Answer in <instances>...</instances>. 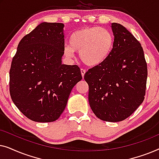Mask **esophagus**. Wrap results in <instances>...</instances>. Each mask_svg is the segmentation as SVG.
Wrapping results in <instances>:
<instances>
[{"label":"esophagus","mask_w":159,"mask_h":159,"mask_svg":"<svg viewBox=\"0 0 159 159\" xmlns=\"http://www.w3.org/2000/svg\"><path fill=\"white\" fill-rule=\"evenodd\" d=\"M81 74H82V77H84V75H85V72H86V70L85 69H81Z\"/></svg>","instance_id":"esophagus-1"}]
</instances>
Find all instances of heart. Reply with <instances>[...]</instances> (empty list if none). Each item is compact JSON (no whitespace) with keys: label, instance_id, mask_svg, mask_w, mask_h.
I'll return each instance as SVG.
<instances>
[{"label":"heart","instance_id":"1","mask_svg":"<svg viewBox=\"0 0 159 159\" xmlns=\"http://www.w3.org/2000/svg\"><path fill=\"white\" fill-rule=\"evenodd\" d=\"M114 45V38L109 30L100 27H84L71 34L64 53L73 58L75 52H80L82 62L89 66H96L107 59Z\"/></svg>","mask_w":159,"mask_h":159}]
</instances>
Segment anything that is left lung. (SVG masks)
I'll list each match as a JSON object with an SVG mask.
<instances>
[{
  "label": "left lung",
  "mask_w": 159,
  "mask_h": 159,
  "mask_svg": "<svg viewBox=\"0 0 159 159\" xmlns=\"http://www.w3.org/2000/svg\"><path fill=\"white\" fill-rule=\"evenodd\" d=\"M114 48L105 61L90 69L91 109L103 121L117 122L133 114L145 98L148 77L144 52L139 41L120 24L112 23Z\"/></svg>",
  "instance_id": "8db88e82"
}]
</instances>
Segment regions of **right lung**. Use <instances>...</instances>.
<instances>
[{"mask_svg":"<svg viewBox=\"0 0 159 159\" xmlns=\"http://www.w3.org/2000/svg\"><path fill=\"white\" fill-rule=\"evenodd\" d=\"M64 27L62 23H40L21 39L11 62L12 101L37 122L57 120L72 88L82 79L77 65L62 64Z\"/></svg>","mask_w":159,"mask_h":159,"instance_id":"1","label":"right lung"}]
</instances>
